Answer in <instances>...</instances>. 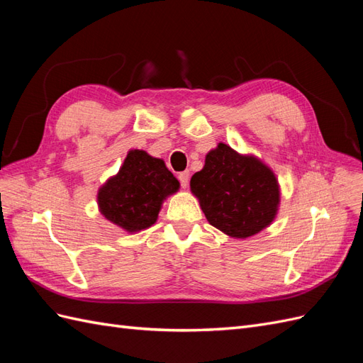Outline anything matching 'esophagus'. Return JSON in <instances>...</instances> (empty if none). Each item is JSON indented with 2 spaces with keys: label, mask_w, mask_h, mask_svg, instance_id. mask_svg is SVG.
I'll return each instance as SVG.
<instances>
[{
  "label": "esophagus",
  "mask_w": 363,
  "mask_h": 363,
  "mask_svg": "<svg viewBox=\"0 0 363 363\" xmlns=\"http://www.w3.org/2000/svg\"><path fill=\"white\" fill-rule=\"evenodd\" d=\"M179 182L182 188H188L189 184V171H183L179 174Z\"/></svg>",
  "instance_id": "34e87169"
}]
</instances>
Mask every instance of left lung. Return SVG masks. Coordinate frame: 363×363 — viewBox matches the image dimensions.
<instances>
[{"label":"left lung","mask_w":363,"mask_h":363,"mask_svg":"<svg viewBox=\"0 0 363 363\" xmlns=\"http://www.w3.org/2000/svg\"><path fill=\"white\" fill-rule=\"evenodd\" d=\"M191 191L207 221L232 238L259 233L277 213L279 184L272 171L225 144L206 156L204 168L192 175Z\"/></svg>","instance_id":"1"}]
</instances>
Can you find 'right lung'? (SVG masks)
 Wrapping results in <instances>:
<instances>
[{
    "label": "right lung",
    "instance_id": "obj_1",
    "mask_svg": "<svg viewBox=\"0 0 363 363\" xmlns=\"http://www.w3.org/2000/svg\"><path fill=\"white\" fill-rule=\"evenodd\" d=\"M179 182L163 160L145 151H130L118 175L98 192L101 213L127 232H138L156 223L160 204L177 192Z\"/></svg>",
    "mask_w": 363,
    "mask_h": 363
}]
</instances>
